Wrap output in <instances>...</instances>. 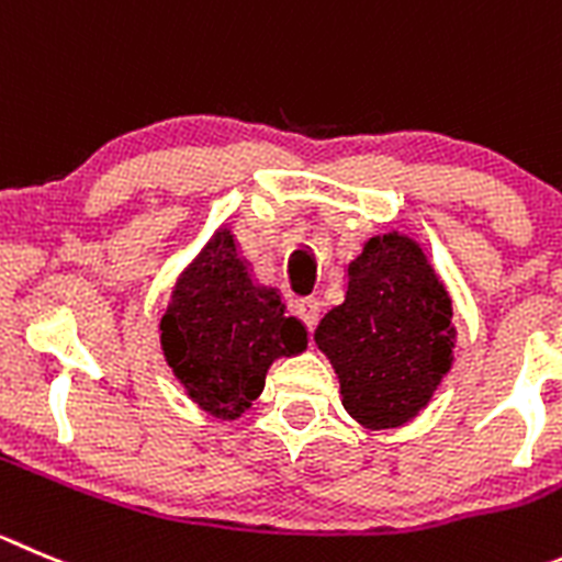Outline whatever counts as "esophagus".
<instances>
[{"mask_svg": "<svg viewBox=\"0 0 562 562\" xmlns=\"http://www.w3.org/2000/svg\"><path fill=\"white\" fill-rule=\"evenodd\" d=\"M318 313H322V305H318V299H313V296H305V299H299L296 302V316L302 318V322H305V327L311 329H316V324H318Z\"/></svg>", "mask_w": 562, "mask_h": 562, "instance_id": "34e87169", "label": "esophagus"}]
</instances>
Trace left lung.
Returning a JSON list of instances; mask_svg holds the SVG:
<instances>
[{
    "label": "left lung",
    "mask_w": 562,
    "mask_h": 562,
    "mask_svg": "<svg viewBox=\"0 0 562 562\" xmlns=\"http://www.w3.org/2000/svg\"><path fill=\"white\" fill-rule=\"evenodd\" d=\"M340 380L344 407L363 427L418 416L452 366V302L416 240L369 238L349 263L344 305L316 329Z\"/></svg>",
    "instance_id": "left-lung-1"
}]
</instances>
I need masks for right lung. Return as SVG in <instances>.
<instances>
[{
  "label": "right lung",
  "mask_w": 562,
  "mask_h": 562,
  "mask_svg": "<svg viewBox=\"0 0 562 562\" xmlns=\"http://www.w3.org/2000/svg\"><path fill=\"white\" fill-rule=\"evenodd\" d=\"M160 329L177 380L218 418H238L263 391L269 366L307 346L280 293L251 282L229 229H218L182 271Z\"/></svg>",
  "instance_id": "obj_1"
}]
</instances>
